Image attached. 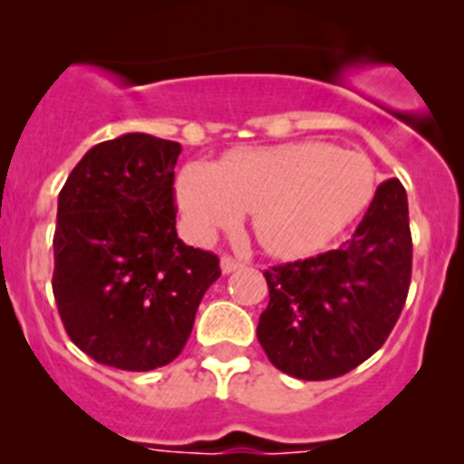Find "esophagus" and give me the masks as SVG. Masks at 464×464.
Returning a JSON list of instances; mask_svg holds the SVG:
<instances>
[{
	"label": "esophagus",
	"mask_w": 464,
	"mask_h": 464,
	"mask_svg": "<svg viewBox=\"0 0 464 464\" xmlns=\"http://www.w3.org/2000/svg\"><path fill=\"white\" fill-rule=\"evenodd\" d=\"M241 267H244V262L235 260V257L223 256V260H220V269H223V274H232V272H237V269H241Z\"/></svg>",
	"instance_id": "34e87169"
}]
</instances>
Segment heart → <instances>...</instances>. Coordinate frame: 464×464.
<instances>
[{
  "mask_svg": "<svg viewBox=\"0 0 464 464\" xmlns=\"http://www.w3.org/2000/svg\"><path fill=\"white\" fill-rule=\"evenodd\" d=\"M374 195L372 160L325 141L239 149L218 165L188 162L176 179V199L192 235L211 239L251 211L260 244L285 257L330 244Z\"/></svg>",
  "mask_w": 464,
  "mask_h": 464,
  "instance_id": "1",
  "label": "heart"
}]
</instances>
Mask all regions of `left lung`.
<instances>
[{"instance_id": "1", "label": "left lung", "mask_w": 464, "mask_h": 464, "mask_svg": "<svg viewBox=\"0 0 464 464\" xmlns=\"http://www.w3.org/2000/svg\"><path fill=\"white\" fill-rule=\"evenodd\" d=\"M269 304L257 342L276 370L302 381L337 379L383 346L407 302L411 229L397 179L376 188L351 239L334 251L265 272Z\"/></svg>"}]
</instances>
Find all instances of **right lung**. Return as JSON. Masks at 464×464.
Returning <instances> with one entry per match:
<instances>
[{"instance_id": "obj_1", "label": "right lung", "mask_w": 464, "mask_h": 464, "mask_svg": "<svg viewBox=\"0 0 464 464\" xmlns=\"http://www.w3.org/2000/svg\"><path fill=\"white\" fill-rule=\"evenodd\" d=\"M181 143L130 132L102 141L57 197L53 295L69 339L100 364L150 372L181 353L218 256L176 235Z\"/></svg>"}]
</instances>
